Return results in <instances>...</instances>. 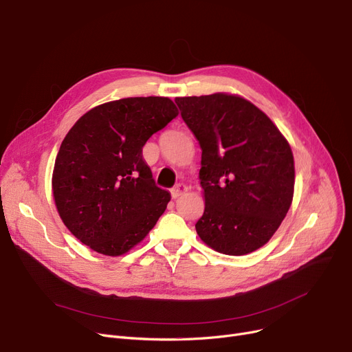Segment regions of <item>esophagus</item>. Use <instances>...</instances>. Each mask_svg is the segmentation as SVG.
<instances>
[{
  "label": "esophagus",
  "instance_id": "1",
  "mask_svg": "<svg viewBox=\"0 0 352 352\" xmlns=\"http://www.w3.org/2000/svg\"><path fill=\"white\" fill-rule=\"evenodd\" d=\"M186 192H188V188H186V185H183V183H177V185H175L170 190L173 199H177L179 196H182L183 193H186Z\"/></svg>",
  "mask_w": 352,
  "mask_h": 352
}]
</instances>
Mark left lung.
<instances>
[{
	"label": "left lung",
	"instance_id": "left-lung-1",
	"mask_svg": "<svg viewBox=\"0 0 352 352\" xmlns=\"http://www.w3.org/2000/svg\"><path fill=\"white\" fill-rule=\"evenodd\" d=\"M175 102L202 148L205 212L195 225L197 235L225 255L254 252L272 238L292 204L288 142L242 97L216 93Z\"/></svg>",
	"mask_w": 352,
	"mask_h": 352
}]
</instances>
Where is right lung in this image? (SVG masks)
I'll list each match as a JSON object with an SVG mask.
<instances>
[{
	"instance_id": "add662e5",
	"label": "right lung",
	"mask_w": 352,
	"mask_h": 352,
	"mask_svg": "<svg viewBox=\"0 0 352 352\" xmlns=\"http://www.w3.org/2000/svg\"><path fill=\"white\" fill-rule=\"evenodd\" d=\"M176 116L167 97H129L91 109L67 133L54 164L53 196L80 242L119 256L156 225L170 193L156 186L142 152Z\"/></svg>"
}]
</instances>
